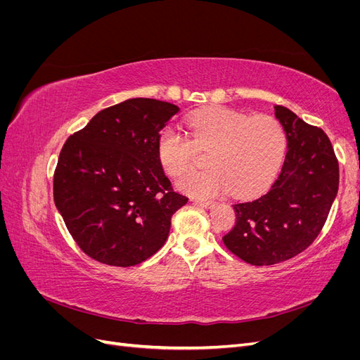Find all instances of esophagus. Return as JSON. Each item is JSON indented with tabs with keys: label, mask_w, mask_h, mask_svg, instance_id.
<instances>
[{
	"label": "esophagus",
	"mask_w": 360,
	"mask_h": 360,
	"mask_svg": "<svg viewBox=\"0 0 360 360\" xmlns=\"http://www.w3.org/2000/svg\"><path fill=\"white\" fill-rule=\"evenodd\" d=\"M195 204L204 207V209H212V207H214L213 201H205V200H195Z\"/></svg>",
	"instance_id": "obj_1"
}]
</instances>
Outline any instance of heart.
Masks as SVG:
<instances>
[{
  "label": "heart",
  "mask_w": 360,
  "mask_h": 360,
  "mask_svg": "<svg viewBox=\"0 0 360 360\" xmlns=\"http://www.w3.org/2000/svg\"><path fill=\"white\" fill-rule=\"evenodd\" d=\"M189 139L174 129L158 138V158L171 177H180L195 163V150L207 151L209 169L191 172L179 188L195 197H214L226 189L236 197H250L274 180L285 155L284 127L275 117L214 108L188 120Z\"/></svg>",
  "instance_id": "1"
}]
</instances>
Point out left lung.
Segmentation results:
<instances>
[{
  "label": "left lung",
  "mask_w": 360,
  "mask_h": 360,
  "mask_svg": "<svg viewBox=\"0 0 360 360\" xmlns=\"http://www.w3.org/2000/svg\"><path fill=\"white\" fill-rule=\"evenodd\" d=\"M275 115L287 135L284 165L271 188L234 204L236 225L222 237L228 250L252 266H271L308 249L321 233L340 186L330 139L285 106Z\"/></svg>",
  "instance_id": "1"
}]
</instances>
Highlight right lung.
<instances>
[{
	"instance_id": "right-lung-1",
	"label": "right lung",
	"mask_w": 360,
	"mask_h": 360,
	"mask_svg": "<svg viewBox=\"0 0 360 360\" xmlns=\"http://www.w3.org/2000/svg\"><path fill=\"white\" fill-rule=\"evenodd\" d=\"M179 106L129 99L69 136L53 172V201L73 240L99 263L132 267L167 242L188 202L158 158V138Z\"/></svg>"
}]
</instances>
